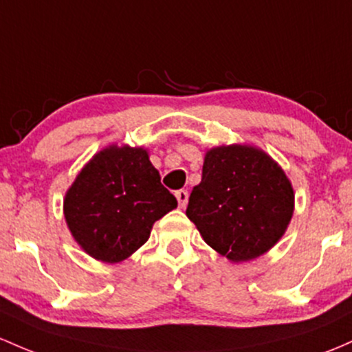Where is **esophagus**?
Returning a JSON list of instances; mask_svg holds the SVG:
<instances>
[{"label": "esophagus", "instance_id": "esophagus-1", "mask_svg": "<svg viewBox=\"0 0 352 352\" xmlns=\"http://www.w3.org/2000/svg\"><path fill=\"white\" fill-rule=\"evenodd\" d=\"M175 197H177V200H179L180 207L184 208L185 206H187V202H188V192L187 190H184V188H182V190H177Z\"/></svg>", "mask_w": 352, "mask_h": 352}]
</instances>
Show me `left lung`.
<instances>
[{"instance_id": "1", "label": "left lung", "mask_w": 352, "mask_h": 352, "mask_svg": "<svg viewBox=\"0 0 352 352\" xmlns=\"http://www.w3.org/2000/svg\"><path fill=\"white\" fill-rule=\"evenodd\" d=\"M292 210L294 192L283 168L261 150L230 145L207 152L187 217L212 249L244 262L276 245Z\"/></svg>"}]
</instances>
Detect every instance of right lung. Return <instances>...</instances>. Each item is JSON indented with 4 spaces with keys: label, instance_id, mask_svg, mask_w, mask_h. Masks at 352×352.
Segmentation results:
<instances>
[{
    "label": "right lung",
    "instance_id": "right-lung-1",
    "mask_svg": "<svg viewBox=\"0 0 352 352\" xmlns=\"http://www.w3.org/2000/svg\"><path fill=\"white\" fill-rule=\"evenodd\" d=\"M175 207L144 148L110 146L69 187L65 219L85 252L113 264L144 245L153 222Z\"/></svg>",
    "mask_w": 352,
    "mask_h": 352
}]
</instances>
